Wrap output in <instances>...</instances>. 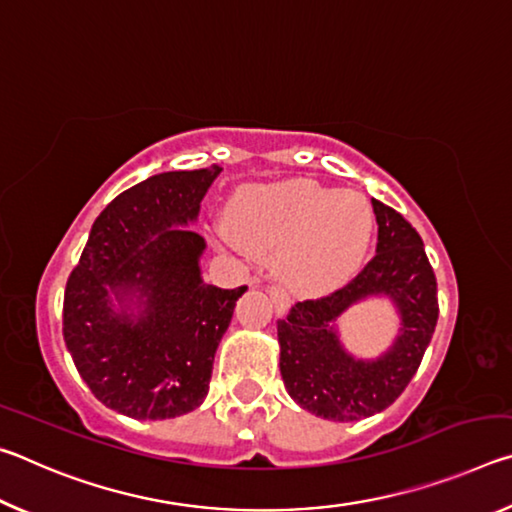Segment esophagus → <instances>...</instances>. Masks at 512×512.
Returning <instances> with one entry per match:
<instances>
[{"mask_svg":"<svg viewBox=\"0 0 512 512\" xmlns=\"http://www.w3.org/2000/svg\"><path fill=\"white\" fill-rule=\"evenodd\" d=\"M271 298H273V305L277 309V314H284V311H287L289 305H291V298H289L287 289L277 287V284H273V287H271Z\"/></svg>","mask_w":512,"mask_h":512,"instance_id":"esophagus-1","label":"esophagus"}]
</instances>
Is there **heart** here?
<instances>
[{"label": "heart", "instance_id": "obj_1", "mask_svg": "<svg viewBox=\"0 0 512 512\" xmlns=\"http://www.w3.org/2000/svg\"><path fill=\"white\" fill-rule=\"evenodd\" d=\"M230 239L253 255H277L291 287L327 293L357 271L372 235L370 203L311 180L248 187L225 221Z\"/></svg>", "mask_w": 512, "mask_h": 512}]
</instances>
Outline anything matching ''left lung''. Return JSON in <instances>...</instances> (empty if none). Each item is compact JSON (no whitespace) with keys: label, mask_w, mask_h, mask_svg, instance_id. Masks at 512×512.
I'll use <instances>...</instances> for the list:
<instances>
[{"label":"left lung","mask_w":512,"mask_h":512,"mask_svg":"<svg viewBox=\"0 0 512 512\" xmlns=\"http://www.w3.org/2000/svg\"><path fill=\"white\" fill-rule=\"evenodd\" d=\"M377 255L357 277L329 296L302 300L277 320L280 372L302 409L325 420L352 422L391 406L420 368L438 323L436 275L413 225L372 198ZM370 295H388L403 327L392 350L372 362L342 350L333 323L343 310Z\"/></svg>","instance_id":"8db88e82"}]
</instances>
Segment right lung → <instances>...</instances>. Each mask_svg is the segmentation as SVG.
Wrapping results in <instances>:
<instances>
[{"instance_id":"obj_1","label":"right lung","mask_w":512,"mask_h":512,"mask_svg":"<svg viewBox=\"0 0 512 512\" xmlns=\"http://www.w3.org/2000/svg\"><path fill=\"white\" fill-rule=\"evenodd\" d=\"M219 173L216 164L167 171L121 192L67 280L63 336L74 366L101 404L128 418H178L203 404L216 348L248 289L205 284V239L187 230Z\"/></svg>"}]
</instances>
